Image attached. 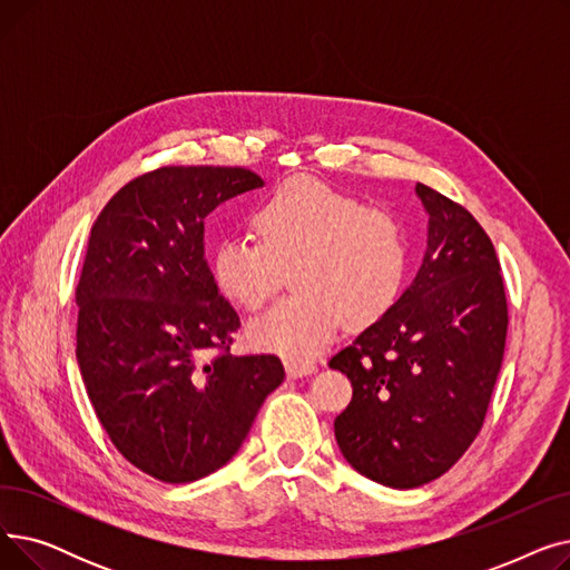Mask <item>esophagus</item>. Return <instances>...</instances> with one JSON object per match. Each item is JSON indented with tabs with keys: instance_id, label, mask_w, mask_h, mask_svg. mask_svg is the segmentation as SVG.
Masks as SVG:
<instances>
[{
	"instance_id": "obj_1",
	"label": "esophagus",
	"mask_w": 570,
	"mask_h": 570,
	"mask_svg": "<svg viewBox=\"0 0 570 570\" xmlns=\"http://www.w3.org/2000/svg\"><path fill=\"white\" fill-rule=\"evenodd\" d=\"M284 365H286V372H288L291 379L307 376V374L316 372V365L312 361H297V357H286Z\"/></svg>"
}]
</instances>
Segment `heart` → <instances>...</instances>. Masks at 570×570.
Returning a JSON list of instances; mask_svg holds the SVG:
<instances>
[{"label":"heart","instance_id":"heart-1","mask_svg":"<svg viewBox=\"0 0 570 570\" xmlns=\"http://www.w3.org/2000/svg\"><path fill=\"white\" fill-rule=\"evenodd\" d=\"M258 239L228 235L213 252V277L224 297L261 309L284 286L297 293L249 323L254 346L307 357L340 325L370 327L402 293L409 243L402 222L383 207L312 177H293L254 209Z\"/></svg>","mask_w":570,"mask_h":570}]
</instances>
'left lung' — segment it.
I'll return each instance as SVG.
<instances>
[{
  "label": "left lung",
  "mask_w": 570,
  "mask_h": 570,
  "mask_svg": "<svg viewBox=\"0 0 570 570\" xmlns=\"http://www.w3.org/2000/svg\"><path fill=\"white\" fill-rule=\"evenodd\" d=\"M428 252L395 307L331 357L353 397L335 417L342 455L411 490L451 469L485 421L503 361L508 303L492 239L466 207L415 185Z\"/></svg>",
  "instance_id": "obj_1"
}]
</instances>
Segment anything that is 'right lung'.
Instances as JSON below:
<instances>
[{
  "instance_id": "1",
  "label": "right lung",
  "mask_w": 570,
  "mask_h": 570,
  "mask_svg": "<svg viewBox=\"0 0 570 570\" xmlns=\"http://www.w3.org/2000/svg\"><path fill=\"white\" fill-rule=\"evenodd\" d=\"M263 179L239 166H164L101 209L76 286V357L99 423L136 469L191 483L224 466L265 397L277 355H233L239 316L203 247L205 217Z\"/></svg>"
}]
</instances>
